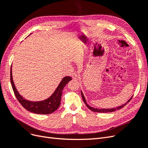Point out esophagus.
<instances>
[{
	"mask_svg": "<svg viewBox=\"0 0 148 148\" xmlns=\"http://www.w3.org/2000/svg\"><path fill=\"white\" fill-rule=\"evenodd\" d=\"M72 78H73V79H78V75L76 73V72H75V73H73V75H72Z\"/></svg>",
	"mask_w": 148,
	"mask_h": 148,
	"instance_id": "1",
	"label": "esophagus"
}]
</instances>
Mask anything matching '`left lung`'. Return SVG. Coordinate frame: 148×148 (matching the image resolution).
I'll list each match as a JSON object with an SVG mask.
<instances>
[{"mask_svg": "<svg viewBox=\"0 0 148 148\" xmlns=\"http://www.w3.org/2000/svg\"><path fill=\"white\" fill-rule=\"evenodd\" d=\"M81 93H82V99H83L84 102L85 103V104H86V106H87L88 108L90 109L91 110L93 111V112H101V113L112 112H114V111L117 110H119V109H122V108H123V107L124 106H125L127 105V103L129 102L130 101V100L132 99V97H133V96H132V97L130 98V99L126 103H125V104H123V105H122V106H119V107H115V108H112V109H97V108H94V107H91L90 106H89V105L87 104L86 101V99H85V97H84V95H83V94L82 91H81Z\"/></svg>", "mask_w": 148, "mask_h": 148, "instance_id": "left-lung-1", "label": "left lung"}]
</instances>
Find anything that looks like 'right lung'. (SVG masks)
<instances>
[{"label":"right lung","instance_id":"1","mask_svg":"<svg viewBox=\"0 0 148 148\" xmlns=\"http://www.w3.org/2000/svg\"><path fill=\"white\" fill-rule=\"evenodd\" d=\"M72 78L68 77V76L64 77L62 79L59 86L56 88V91L47 99L41 101H30L25 99V98L22 97L16 89L13 80L11 66L10 82L16 99L25 109L31 112L37 114H50L59 108L60 104L62 91H63L65 85Z\"/></svg>","mask_w":148,"mask_h":148}]
</instances>
